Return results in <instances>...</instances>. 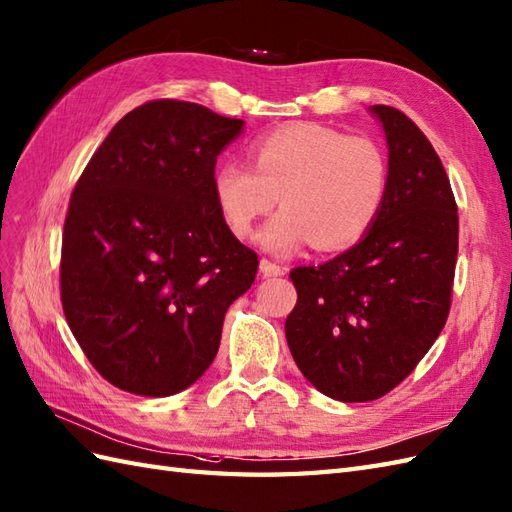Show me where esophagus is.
<instances>
[{
	"instance_id": "obj_1",
	"label": "esophagus",
	"mask_w": 512,
	"mask_h": 512,
	"mask_svg": "<svg viewBox=\"0 0 512 512\" xmlns=\"http://www.w3.org/2000/svg\"><path fill=\"white\" fill-rule=\"evenodd\" d=\"M259 272L264 274V277H283L285 268L279 266V264H274V261H270V259H261L259 261Z\"/></svg>"
}]
</instances>
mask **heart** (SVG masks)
<instances>
[{
  "instance_id": "b5f03b06",
  "label": "heart",
  "mask_w": 512,
  "mask_h": 512,
  "mask_svg": "<svg viewBox=\"0 0 512 512\" xmlns=\"http://www.w3.org/2000/svg\"><path fill=\"white\" fill-rule=\"evenodd\" d=\"M253 168L225 162L212 188L233 235L248 238L255 222L283 205L257 233L264 251L287 257L313 242L339 251L368 233L389 192V160L370 136H346L329 125L292 123L251 147Z\"/></svg>"
}]
</instances>
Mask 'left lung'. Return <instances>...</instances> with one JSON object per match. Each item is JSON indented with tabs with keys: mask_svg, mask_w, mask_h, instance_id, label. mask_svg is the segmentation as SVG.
<instances>
[{
	"mask_svg": "<svg viewBox=\"0 0 512 512\" xmlns=\"http://www.w3.org/2000/svg\"><path fill=\"white\" fill-rule=\"evenodd\" d=\"M370 112L389 149V192L374 227L322 266L290 272L296 307L285 320L307 381L339 402L385 396L409 376L448 320L458 253L450 179L409 116Z\"/></svg>",
	"mask_w": 512,
	"mask_h": 512,
	"instance_id": "8db88e82",
	"label": "left lung"
}]
</instances>
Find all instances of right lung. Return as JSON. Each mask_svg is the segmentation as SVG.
<instances>
[{
	"mask_svg": "<svg viewBox=\"0 0 512 512\" xmlns=\"http://www.w3.org/2000/svg\"><path fill=\"white\" fill-rule=\"evenodd\" d=\"M244 121L199 103L131 110L90 157L62 233V309L108 383L164 398L212 365L225 313L255 281L214 199L216 157Z\"/></svg>",
	"mask_w": 512,
	"mask_h": 512,
	"instance_id": "1",
	"label": "right lung"
}]
</instances>
